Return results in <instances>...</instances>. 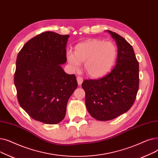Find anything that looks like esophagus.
<instances>
[{
  "mask_svg": "<svg viewBox=\"0 0 158 158\" xmlns=\"http://www.w3.org/2000/svg\"><path fill=\"white\" fill-rule=\"evenodd\" d=\"M77 83H78V85H81V84L82 83V82H83V79H82V77H77Z\"/></svg>",
  "mask_w": 158,
  "mask_h": 158,
  "instance_id": "obj_1",
  "label": "esophagus"
}]
</instances>
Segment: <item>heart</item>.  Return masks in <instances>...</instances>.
Listing matches in <instances>:
<instances>
[{"instance_id": "heart-1", "label": "heart", "mask_w": 158, "mask_h": 158, "mask_svg": "<svg viewBox=\"0 0 158 158\" xmlns=\"http://www.w3.org/2000/svg\"><path fill=\"white\" fill-rule=\"evenodd\" d=\"M117 49L111 41L92 40L77 45L74 53L67 52V61L73 70H78L81 63L91 77L100 78L108 73L117 58Z\"/></svg>"}]
</instances>
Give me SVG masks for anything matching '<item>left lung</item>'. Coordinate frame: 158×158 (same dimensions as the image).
I'll use <instances>...</instances> for the list:
<instances>
[{"instance_id": "left-lung-1", "label": "left lung", "mask_w": 158, "mask_h": 158, "mask_svg": "<svg viewBox=\"0 0 158 158\" xmlns=\"http://www.w3.org/2000/svg\"><path fill=\"white\" fill-rule=\"evenodd\" d=\"M118 47L116 65L102 78L85 80V104L94 118L107 121L127 112L133 105L139 88V64L133 48L123 37L107 30Z\"/></svg>"}]
</instances>
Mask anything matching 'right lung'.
Masks as SVG:
<instances>
[{
    "label": "right lung",
    "instance_id": "obj_1",
    "mask_svg": "<svg viewBox=\"0 0 158 158\" xmlns=\"http://www.w3.org/2000/svg\"><path fill=\"white\" fill-rule=\"evenodd\" d=\"M69 35L47 31L23 45L16 62L14 82L19 102L31 118L47 124L63 120L76 77L64 72Z\"/></svg>",
    "mask_w": 158,
    "mask_h": 158
}]
</instances>
